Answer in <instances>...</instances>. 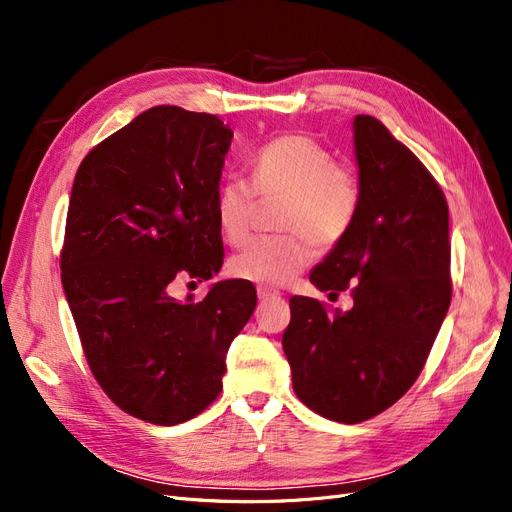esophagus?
Segmentation results:
<instances>
[{
	"mask_svg": "<svg viewBox=\"0 0 512 512\" xmlns=\"http://www.w3.org/2000/svg\"><path fill=\"white\" fill-rule=\"evenodd\" d=\"M258 299L260 301H269V299H275L277 297V290L269 288V286H258Z\"/></svg>",
	"mask_w": 512,
	"mask_h": 512,
	"instance_id": "obj_1",
	"label": "esophagus"
}]
</instances>
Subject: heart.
<instances>
[{"mask_svg": "<svg viewBox=\"0 0 512 512\" xmlns=\"http://www.w3.org/2000/svg\"><path fill=\"white\" fill-rule=\"evenodd\" d=\"M258 193L265 203L282 200L275 226L284 235L262 237L232 256V277L260 286H282L299 275L318 252H329L354 226L361 185L352 168L307 134H286L260 147L252 158V183L226 177L215 194L222 237L243 245L252 235Z\"/></svg>", "mask_w": 512, "mask_h": 512, "instance_id": "b5f03b06", "label": "heart"}]
</instances>
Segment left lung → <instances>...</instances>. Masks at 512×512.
Returning a JSON list of instances; mask_svg holds the SVG:
<instances>
[{
	"mask_svg": "<svg viewBox=\"0 0 512 512\" xmlns=\"http://www.w3.org/2000/svg\"><path fill=\"white\" fill-rule=\"evenodd\" d=\"M361 207L344 241L309 282L346 290L354 305L329 312L290 299L282 346L292 389L316 414L363 423L404 397L429 356L451 305L448 205L438 181L371 115L354 117Z\"/></svg>",
	"mask_w": 512,
	"mask_h": 512,
	"instance_id": "obj_1",
	"label": "left lung"
}]
</instances>
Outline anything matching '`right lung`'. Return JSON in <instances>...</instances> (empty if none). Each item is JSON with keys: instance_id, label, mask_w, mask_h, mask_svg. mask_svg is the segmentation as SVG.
<instances>
[{"instance_id": "1", "label": "right lung", "mask_w": 512, "mask_h": 512, "mask_svg": "<svg viewBox=\"0 0 512 512\" xmlns=\"http://www.w3.org/2000/svg\"><path fill=\"white\" fill-rule=\"evenodd\" d=\"M230 141L220 117L153 106L74 177L61 284L102 391L153 425L190 421L220 395L228 346L256 307L243 280L198 303L173 297L179 280L222 269L215 194Z\"/></svg>"}]
</instances>
